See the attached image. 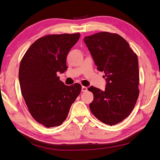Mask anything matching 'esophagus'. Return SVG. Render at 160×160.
<instances>
[{"mask_svg": "<svg viewBox=\"0 0 160 160\" xmlns=\"http://www.w3.org/2000/svg\"><path fill=\"white\" fill-rule=\"evenodd\" d=\"M87 91H88V88H87L86 87H84V86L82 87V88H81V91L82 92H85Z\"/></svg>", "mask_w": 160, "mask_h": 160, "instance_id": "obj_1", "label": "esophagus"}]
</instances>
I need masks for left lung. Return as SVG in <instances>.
Here are the masks:
<instances>
[{"label":"left lung","mask_w":160,"mask_h":160,"mask_svg":"<svg viewBox=\"0 0 160 160\" xmlns=\"http://www.w3.org/2000/svg\"><path fill=\"white\" fill-rule=\"evenodd\" d=\"M84 42L107 83L105 91L91 86V113L101 122L114 125L132 112L138 100L139 75L138 56L129 43L115 33L101 32L85 37Z\"/></svg>","instance_id":"1"}]
</instances>
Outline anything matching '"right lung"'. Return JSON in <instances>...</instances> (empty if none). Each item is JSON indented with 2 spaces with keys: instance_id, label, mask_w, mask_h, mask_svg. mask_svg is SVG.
Segmentation results:
<instances>
[{
  "instance_id": "obj_1",
  "label": "right lung",
  "mask_w": 160,
  "mask_h": 160,
  "mask_svg": "<svg viewBox=\"0 0 160 160\" xmlns=\"http://www.w3.org/2000/svg\"><path fill=\"white\" fill-rule=\"evenodd\" d=\"M79 37L77 32L39 38L21 61L18 79L22 95L32 117L46 128L62 123L81 92L80 84L65 85L57 75L67 70V56Z\"/></svg>"
}]
</instances>
